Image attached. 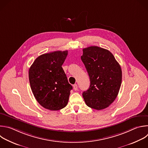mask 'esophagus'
<instances>
[{
    "instance_id": "1",
    "label": "esophagus",
    "mask_w": 148,
    "mask_h": 148,
    "mask_svg": "<svg viewBox=\"0 0 148 148\" xmlns=\"http://www.w3.org/2000/svg\"><path fill=\"white\" fill-rule=\"evenodd\" d=\"M73 88H74V89L75 90H78V86H77V84H74L73 85Z\"/></svg>"
}]
</instances>
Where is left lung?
<instances>
[{
  "label": "left lung",
  "instance_id": "8db88e82",
  "mask_svg": "<svg viewBox=\"0 0 148 148\" xmlns=\"http://www.w3.org/2000/svg\"><path fill=\"white\" fill-rule=\"evenodd\" d=\"M90 78V86L82 93L86 105L100 110L109 106L117 97L122 71L113 55L105 49L93 46L83 49L81 57Z\"/></svg>",
  "mask_w": 148,
  "mask_h": 148
}]
</instances>
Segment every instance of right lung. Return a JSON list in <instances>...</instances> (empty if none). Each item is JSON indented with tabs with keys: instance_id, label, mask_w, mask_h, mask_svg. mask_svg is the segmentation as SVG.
I'll use <instances>...</instances> for the list:
<instances>
[{
	"instance_id": "right-lung-1",
	"label": "right lung",
	"mask_w": 148,
	"mask_h": 148,
	"mask_svg": "<svg viewBox=\"0 0 148 148\" xmlns=\"http://www.w3.org/2000/svg\"><path fill=\"white\" fill-rule=\"evenodd\" d=\"M68 51H55L38 57L29 70L32 92L44 108L59 110L68 103L73 89L62 67Z\"/></svg>"
}]
</instances>
